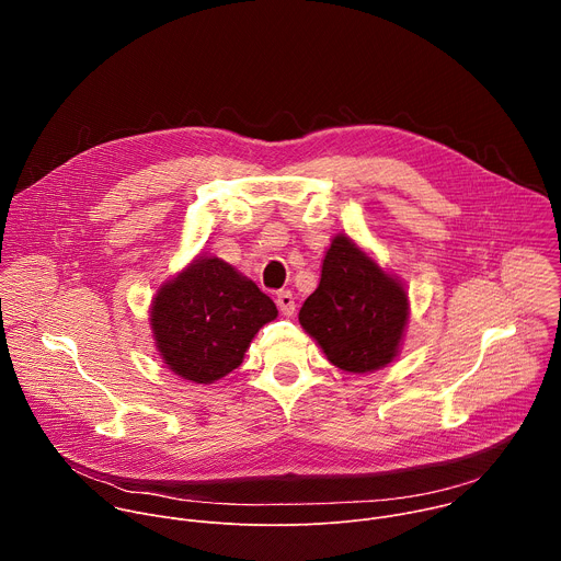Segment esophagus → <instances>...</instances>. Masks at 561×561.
I'll use <instances>...</instances> for the list:
<instances>
[{
    "mask_svg": "<svg viewBox=\"0 0 561 561\" xmlns=\"http://www.w3.org/2000/svg\"><path fill=\"white\" fill-rule=\"evenodd\" d=\"M277 306H279V310H282V314H286V317H290L293 312H295V297H293V293L290 290H282V293H277Z\"/></svg>",
    "mask_w": 561,
    "mask_h": 561,
    "instance_id": "1",
    "label": "esophagus"
}]
</instances>
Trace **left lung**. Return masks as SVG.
<instances>
[{
  "label": "left lung",
  "mask_w": 561,
  "mask_h": 561,
  "mask_svg": "<svg viewBox=\"0 0 561 561\" xmlns=\"http://www.w3.org/2000/svg\"><path fill=\"white\" fill-rule=\"evenodd\" d=\"M409 319V299L348 237L327 251L322 279L299 310V324L331 364L348 373L383 368L397 355Z\"/></svg>",
  "instance_id": "left-lung-1"
}]
</instances>
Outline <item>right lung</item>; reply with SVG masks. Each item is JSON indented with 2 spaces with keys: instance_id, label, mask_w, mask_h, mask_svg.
<instances>
[{
  "instance_id": "obj_1",
  "label": "right lung",
  "mask_w": 561,
  "mask_h": 561,
  "mask_svg": "<svg viewBox=\"0 0 561 561\" xmlns=\"http://www.w3.org/2000/svg\"><path fill=\"white\" fill-rule=\"evenodd\" d=\"M277 317L273 299L217 257H197L159 288L152 335L169 368L195 383H213L244 359L255 333Z\"/></svg>"
}]
</instances>
